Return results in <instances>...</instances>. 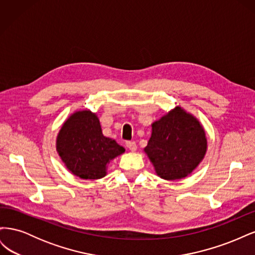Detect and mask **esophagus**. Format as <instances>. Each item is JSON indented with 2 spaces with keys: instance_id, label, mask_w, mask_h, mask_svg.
<instances>
[{
  "instance_id": "obj_1",
  "label": "esophagus",
  "mask_w": 255,
  "mask_h": 255,
  "mask_svg": "<svg viewBox=\"0 0 255 255\" xmlns=\"http://www.w3.org/2000/svg\"><path fill=\"white\" fill-rule=\"evenodd\" d=\"M126 144H127V146H128V148L130 151H136L137 144H136L135 141H127Z\"/></svg>"
}]
</instances>
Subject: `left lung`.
<instances>
[{
	"label": "left lung",
	"instance_id": "left-lung-1",
	"mask_svg": "<svg viewBox=\"0 0 255 255\" xmlns=\"http://www.w3.org/2000/svg\"><path fill=\"white\" fill-rule=\"evenodd\" d=\"M156 173L165 180L187 176L206 152L203 128L191 115L175 107L152 125V135L144 148Z\"/></svg>",
	"mask_w": 255,
	"mask_h": 255
}]
</instances>
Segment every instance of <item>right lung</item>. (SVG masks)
<instances>
[{
	"label": "right lung",
	"mask_w": 255,
	"mask_h": 255,
	"mask_svg": "<svg viewBox=\"0 0 255 255\" xmlns=\"http://www.w3.org/2000/svg\"><path fill=\"white\" fill-rule=\"evenodd\" d=\"M57 151L74 175L97 180L106 174V164L125 152V148L102 134L95 114L83 111L64 123L57 137Z\"/></svg>",
	"instance_id": "obj_1"
}]
</instances>
